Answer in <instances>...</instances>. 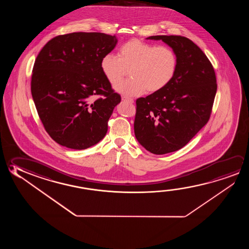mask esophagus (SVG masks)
Segmentation results:
<instances>
[{"label":"esophagus","instance_id":"1","mask_svg":"<svg viewBox=\"0 0 249 249\" xmlns=\"http://www.w3.org/2000/svg\"><path fill=\"white\" fill-rule=\"evenodd\" d=\"M122 99H123V101H125V102H130V103H134V99L129 98V97H127V96H123Z\"/></svg>","mask_w":249,"mask_h":249}]
</instances>
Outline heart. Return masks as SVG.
Returning a JSON list of instances; mask_svg holds the SVG:
<instances>
[{
    "label": "heart",
    "mask_w": 249,
    "mask_h": 249,
    "mask_svg": "<svg viewBox=\"0 0 249 249\" xmlns=\"http://www.w3.org/2000/svg\"><path fill=\"white\" fill-rule=\"evenodd\" d=\"M101 70L112 86L130 70L131 78L115 87L120 94L135 96L156 93L166 88L176 75L178 57L168 46H157L138 39L123 43L117 56L107 53L101 60Z\"/></svg>",
    "instance_id": "heart-1"
}]
</instances>
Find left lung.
Instances as JSON below:
<instances>
[{
    "instance_id": "1",
    "label": "left lung",
    "mask_w": 249,
    "mask_h": 249,
    "mask_svg": "<svg viewBox=\"0 0 249 249\" xmlns=\"http://www.w3.org/2000/svg\"><path fill=\"white\" fill-rule=\"evenodd\" d=\"M175 50L178 67L159 92L136 100L135 135L155 155L179 150L210 118L217 91L215 72L203 51L187 37L154 36Z\"/></svg>"
}]
</instances>
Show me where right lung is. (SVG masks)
<instances>
[{"instance_id": "1", "label": "right lung", "mask_w": 249, "mask_h": 249, "mask_svg": "<svg viewBox=\"0 0 249 249\" xmlns=\"http://www.w3.org/2000/svg\"><path fill=\"white\" fill-rule=\"evenodd\" d=\"M117 41L104 33L67 34L53 37L38 53L31 94L45 130L61 146L82 150L106 135L121 95L100 63Z\"/></svg>"}]
</instances>
